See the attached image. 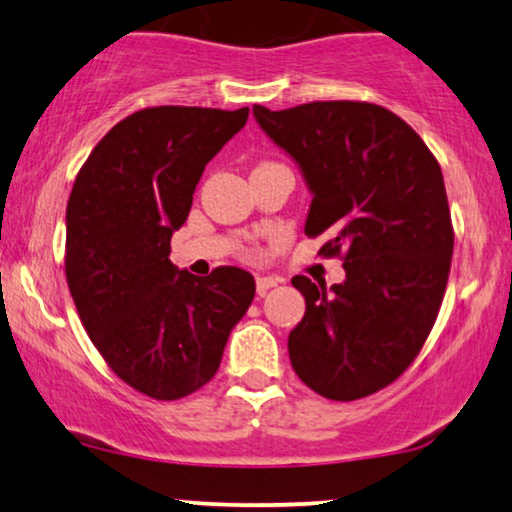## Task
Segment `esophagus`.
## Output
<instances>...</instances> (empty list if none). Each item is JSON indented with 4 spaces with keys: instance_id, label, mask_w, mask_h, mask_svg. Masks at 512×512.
<instances>
[{
    "instance_id": "obj_1",
    "label": "esophagus",
    "mask_w": 512,
    "mask_h": 512,
    "mask_svg": "<svg viewBox=\"0 0 512 512\" xmlns=\"http://www.w3.org/2000/svg\"><path fill=\"white\" fill-rule=\"evenodd\" d=\"M279 279L277 277H258L256 279V289H258V296H263L265 291L272 289V286H277Z\"/></svg>"
}]
</instances>
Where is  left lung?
Here are the masks:
<instances>
[{"mask_svg":"<svg viewBox=\"0 0 512 512\" xmlns=\"http://www.w3.org/2000/svg\"><path fill=\"white\" fill-rule=\"evenodd\" d=\"M261 130L298 165L312 193L307 235L331 233L345 282L296 275L305 317L289 359L307 387L356 401L387 387L429 338L454 249L443 172L403 118L368 102H310L270 111Z\"/></svg>","mask_w":512,"mask_h":512,"instance_id":"8db88e82","label":"left lung"}]
</instances>
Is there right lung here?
Masks as SVG:
<instances>
[{"mask_svg": "<svg viewBox=\"0 0 512 512\" xmlns=\"http://www.w3.org/2000/svg\"><path fill=\"white\" fill-rule=\"evenodd\" d=\"M249 109L153 107L123 118L81 167L67 202V284L86 331L132 389L177 401L212 380L256 282L195 277L170 261L205 165Z\"/></svg>", "mask_w": 512, "mask_h": 512, "instance_id": "1", "label": "right lung"}]
</instances>
